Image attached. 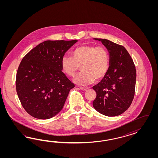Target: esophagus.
<instances>
[{
	"mask_svg": "<svg viewBox=\"0 0 158 158\" xmlns=\"http://www.w3.org/2000/svg\"><path fill=\"white\" fill-rule=\"evenodd\" d=\"M80 89H81V90H83V91H86L88 89L86 88V87H80Z\"/></svg>",
	"mask_w": 158,
	"mask_h": 158,
	"instance_id": "esophagus-1",
	"label": "esophagus"
}]
</instances>
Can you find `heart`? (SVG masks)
Instances as JSON below:
<instances>
[{"instance_id":"heart-1","label":"heart","mask_w":158,"mask_h":158,"mask_svg":"<svg viewBox=\"0 0 158 158\" xmlns=\"http://www.w3.org/2000/svg\"><path fill=\"white\" fill-rule=\"evenodd\" d=\"M71 57H62L61 66L63 72L68 77H73L81 67L82 72L73 79L78 85H90L94 79L98 81L108 71L109 54L103 46H80L72 51Z\"/></svg>"}]
</instances>
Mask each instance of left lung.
<instances>
[{
    "label": "left lung",
    "mask_w": 158,
    "mask_h": 158,
    "mask_svg": "<svg viewBox=\"0 0 158 158\" xmlns=\"http://www.w3.org/2000/svg\"><path fill=\"white\" fill-rule=\"evenodd\" d=\"M101 41L110 56V67L106 75L93 89L97 96L93 106L97 112L107 116L121 115L134 98L136 70L129 53L122 46L109 40Z\"/></svg>",
    "instance_id": "left-lung-1"
}]
</instances>
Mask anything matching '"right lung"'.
I'll return each instance as SVG.
<instances>
[{
    "label": "right lung",
    "mask_w": 158,
    "mask_h": 158,
    "mask_svg": "<svg viewBox=\"0 0 158 158\" xmlns=\"http://www.w3.org/2000/svg\"><path fill=\"white\" fill-rule=\"evenodd\" d=\"M77 40H46L24 57L16 75L19 101L29 115L48 119L58 114L75 87L64 72L61 60Z\"/></svg>",
    "instance_id": "add662e5"
}]
</instances>
